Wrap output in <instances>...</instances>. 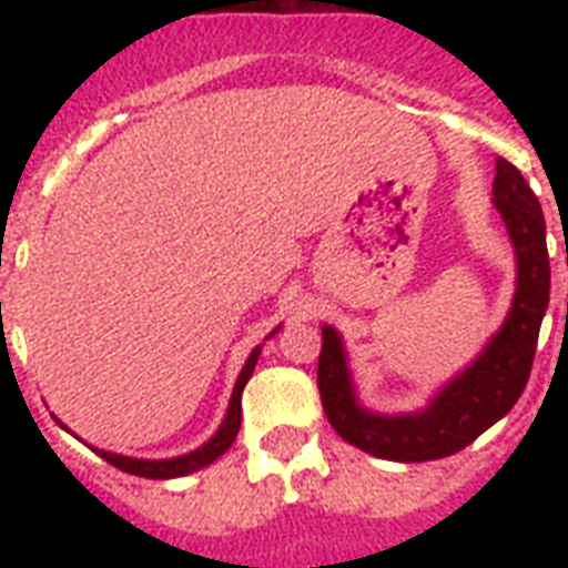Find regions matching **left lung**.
Returning a JSON list of instances; mask_svg holds the SVG:
<instances>
[{"label":"left lung","mask_w":568,"mask_h":568,"mask_svg":"<svg viewBox=\"0 0 568 568\" xmlns=\"http://www.w3.org/2000/svg\"><path fill=\"white\" fill-rule=\"evenodd\" d=\"M493 191V203L507 223L519 258L516 301L501 333L486 347V354L466 374H459L433 400L427 413L386 418L359 409L347 377L342 342L336 329L324 327V345L318 356L321 404L333 430L354 448L397 463L450 457L471 445L501 415L510 413L528 386L539 324L548 310V288H551L546 217L537 194L507 159H498Z\"/></svg>","instance_id":"obj_1"}]
</instances>
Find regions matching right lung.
<instances>
[{
    "label": "right lung",
    "instance_id": "obj_1",
    "mask_svg": "<svg viewBox=\"0 0 568 568\" xmlns=\"http://www.w3.org/2000/svg\"><path fill=\"white\" fill-rule=\"evenodd\" d=\"M256 359H258V347L250 354L247 365H244V372H241L239 383H235V392H232V400H230V413L223 418L221 430L214 433L212 439L205 442L203 448L194 450V454H185V457H176V459H132V457H120V454H105V450H97L105 463H111L114 468L120 471H126V475H138V477H153V480H168V477H182V475H191L196 468L209 466L214 459L221 457L223 450L230 448L235 436H239V427H241V392L247 386L250 374L256 368Z\"/></svg>",
    "mask_w": 568,
    "mask_h": 568
}]
</instances>
